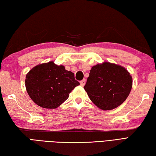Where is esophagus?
I'll list each match as a JSON object with an SVG mask.
<instances>
[{"mask_svg": "<svg viewBox=\"0 0 156 156\" xmlns=\"http://www.w3.org/2000/svg\"><path fill=\"white\" fill-rule=\"evenodd\" d=\"M80 85L82 86V87H84V86L85 85V84H86V80H81L80 81Z\"/></svg>", "mask_w": 156, "mask_h": 156, "instance_id": "34e87169", "label": "esophagus"}]
</instances>
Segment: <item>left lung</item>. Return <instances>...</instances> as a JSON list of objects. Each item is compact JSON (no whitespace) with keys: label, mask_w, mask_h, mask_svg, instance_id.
<instances>
[{"label":"left lung","mask_w":156,"mask_h":156,"mask_svg":"<svg viewBox=\"0 0 156 156\" xmlns=\"http://www.w3.org/2000/svg\"><path fill=\"white\" fill-rule=\"evenodd\" d=\"M132 84L131 76L125 68L103 62L92 67L84 88L96 106L108 111L117 108L127 99Z\"/></svg>","instance_id":"1"}]
</instances>
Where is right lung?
Returning a JSON list of instances; mask_svg holds the SVG:
<instances>
[{
	"instance_id": "1",
	"label": "right lung",
	"mask_w": 156,
	"mask_h": 156,
	"mask_svg": "<svg viewBox=\"0 0 156 156\" xmlns=\"http://www.w3.org/2000/svg\"><path fill=\"white\" fill-rule=\"evenodd\" d=\"M80 85L74 74L54 62L35 66L26 75L25 87L35 104L45 108H55L69 97V94Z\"/></svg>"
}]
</instances>
